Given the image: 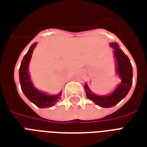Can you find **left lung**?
Instances as JSON below:
<instances>
[{
	"mask_svg": "<svg viewBox=\"0 0 147 147\" xmlns=\"http://www.w3.org/2000/svg\"><path fill=\"white\" fill-rule=\"evenodd\" d=\"M110 46L114 49L117 72L121 79V84L111 94L104 96L94 94L89 89L87 84L85 85L87 98L101 107H111L118 104L128 94L133 83V68L129 58L119 48L117 42H111Z\"/></svg>",
	"mask_w": 147,
	"mask_h": 147,
	"instance_id": "left-lung-1",
	"label": "left lung"
}]
</instances>
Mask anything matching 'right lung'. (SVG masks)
<instances>
[{
    "instance_id": "1",
    "label": "right lung",
    "mask_w": 147,
    "mask_h": 147,
    "mask_svg": "<svg viewBox=\"0 0 147 147\" xmlns=\"http://www.w3.org/2000/svg\"><path fill=\"white\" fill-rule=\"evenodd\" d=\"M36 44L37 42H34L31 46L27 53L24 55V59L22 60L21 65L19 69L20 87L25 96L28 98L31 102H33L34 105H36L38 107H40V108L50 107L55 105V103L59 100L62 93L56 94V95H50V94H46L44 92H40L33 86L30 75H29L28 69L33 51Z\"/></svg>"
}]
</instances>
